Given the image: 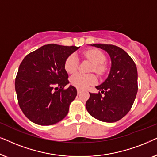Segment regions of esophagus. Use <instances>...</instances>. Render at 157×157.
I'll list each match as a JSON object with an SVG mask.
<instances>
[{"label":"esophagus","instance_id":"34e87169","mask_svg":"<svg viewBox=\"0 0 157 157\" xmlns=\"http://www.w3.org/2000/svg\"><path fill=\"white\" fill-rule=\"evenodd\" d=\"M81 92V90L80 89H77V93H78V94H80Z\"/></svg>","mask_w":157,"mask_h":157}]
</instances>
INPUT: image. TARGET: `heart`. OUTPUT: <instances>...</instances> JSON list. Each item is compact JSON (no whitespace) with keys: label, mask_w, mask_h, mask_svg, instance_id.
Returning <instances> with one entry per match:
<instances>
[{"label":"heart","mask_w":157,"mask_h":157,"mask_svg":"<svg viewBox=\"0 0 157 157\" xmlns=\"http://www.w3.org/2000/svg\"><path fill=\"white\" fill-rule=\"evenodd\" d=\"M85 58L93 63L91 71H94L96 74L101 75L106 71V68L104 62L106 57L104 53L97 49H90L85 51L83 53ZM78 66V58L75 54H71L66 59L65 61V69L68 74H74L77 71ZM96 77L94 74L84 75L81 74H76L71 76V83L78 89H85L90 86L95 84L96 83Z\"/></svg>","instance_id":"1"}]
</instances>
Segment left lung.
<instances>
[{
	"mask_svg": "<svg viewBox=\"0 0 157 157\" xmlns=\"http://www.w3.org/2000/svg\"><path fill=\"white\" fill-rule=\"evenodd\" d=\"M90 46L106 51L111 66L107 78L96 86L104 95L89 93L86 107L89 114L99 121H117L127 114L136 98L138 91L136 66L130 56L119 47L100 44Z\"/></svg>",
	"mask_w": 157,
	"mask_h": 157,
	"instance_id": "obj_1",
	"label": "left lung"
}]
</instances>
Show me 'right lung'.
<instances>
[{"label":"right lung","mask_w":157,"mask_h":157,"mask_svg":"<svg viewBox=\"0 0 157 157\" xmlns=\"http://www.w3.org/2000/svg\"><path fill=\"white\" fill-rule=\"evenodd\" d=\"M79 48L48 44L23 59L15 88L19 106L30 121L52 125L68 114L77 91L71 85L64 89L69 83L64 65L66 59Z\"/></svg>","instance_id":"add662e5"}]
</instances>
